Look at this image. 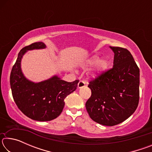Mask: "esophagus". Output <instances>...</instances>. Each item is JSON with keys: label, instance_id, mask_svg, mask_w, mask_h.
I'll return each instance as SVG.
<instances>
[{"label": "esophagus", "instance_id": "obj_1", "mask_svg": "<svg viewBox=\"0 0 152 152\" xmlns=\"http://www.w3.org/2000/svg\"><path fill=\"white\" fill-rule=\"evenodd\" d=\"M86 86V84L83 81H80L78 84V88H84V87Z\"/></svg>", "mask_w": 152, "mask_h": 152}]
</instances>
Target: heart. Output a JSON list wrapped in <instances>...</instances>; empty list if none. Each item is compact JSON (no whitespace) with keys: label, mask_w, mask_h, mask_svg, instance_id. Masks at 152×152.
Returning <instances> with one entry per match:
<instances>
[{"label":"heart","mask_w":152,"mask_h":152,"mask_svg":"<svg viewBox=\"0 0 152 152\" xmlns=\"http://www.w3.org/2000/svg\"><path fill=\"white\" fill-rule=\"evenodd\" d=\"M95 64H96V66H95L93 72V76H96L103 73L104 72L107 70V68H109V62L106 58H102L101 59L99 56L93 55L86 60L83 66L84 68H88V67L92 66Z\"/></svg>","instance_id":"b5f03b06"}]
</instances>
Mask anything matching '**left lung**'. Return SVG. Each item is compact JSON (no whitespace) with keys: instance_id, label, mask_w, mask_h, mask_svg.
Segmentation results:
<instances>
[{"instance_id":"obj_1","label":"left lung","mask_w":152,"mask_h":152,"mask_svg":"<svg viewBox=\"0 0 152 152\" xmlns=\"http://www.w3.org/2000/svg\"><path fill=\"white\" fill-rule=\"evenodd\" d=\"M109 48L114 52L113 68L89 82L92 94L86 102L90 117L105 126L128 119L140 99V69L132 53L127 49Z\"/></svg>"}]
</instances>
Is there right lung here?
<instances>
[{
    "instance_id": "obj_1",
    "label": "right lung",
    "mask_w": 152,
    "mask_h": 152,
    "mask_svg": "<svg viewBox=\"0 0 152 152\" xmlns=\"http://www.w3.org/2000/svg\"><path fill=\"white\" fill-rule=\"evenodd\" d=\"M46 48L43 42H35L20 51L10 76L12 97L18 108L30 119L48 121L57 118L64 109V99L75 91L78 80L68 82L57 75L39 82L28 80L21 70V60L29 50Z\"/></svg>"
}]
</instances>
